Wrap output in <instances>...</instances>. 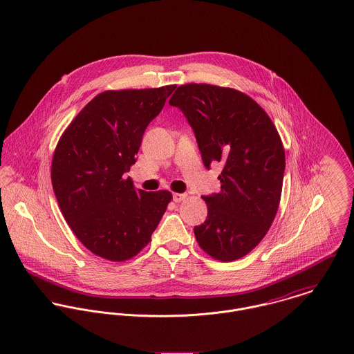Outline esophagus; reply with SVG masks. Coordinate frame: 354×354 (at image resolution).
I'll list each match as a JSON object with an SVG mask.
<instances>
[{
  "label": "esophagus",
  "instance_id": "esophagus-1",
  "mask_svg": "<svg viewBox=\"0 0 354 354\" xmlns=\"http://www.w3.org/2000/svg\"><path fill=\"white\" fill-rule=\"evenodd\" d=\"M187 199V194H173V202L180 203Z\"/></svg>",
  "mask_w": 354,
  "mask_h": 354
}]
</instances>
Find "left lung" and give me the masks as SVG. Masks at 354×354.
Instances as JSON below:
<instances>
[{"mask_svg": "<svg viewBox=\"0 0 354 354\" xmlns=\"http://www.w3.org/2000/svg\"><path fill=\"white\" fill-rule=\"evenodd\" d=\"M170 106L191 125L207 169L221 163L219 194L202 196L207 219L195 226L204 252L232 261L251 252L281 201L285 151L270 117L248 95L209 84L180 86Z\"/></svg>", "mask_w": 354, "mask_h": 354, "instance_id": "1", "label": "left lung"}]
</instances>
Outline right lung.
<instances>
[{
	"label": "right lung",
	"instance_id": "add662e5",
	"mask_svg": "<svg viewBox=\"0 0 354 354\" xmlns=\"http://www.w3.org/2000/svg\"><path fill=\"white\" fill-rule=\"evenodd\" d=\"M174 88L101 93L57 145L51 183L61 212L83 245L103 259L122 261L140 252L171 201L167 191H136L125 173Z\"/></svg>",
	"mask_w": 354,
	"mask_h": 354
}]
</instances>
